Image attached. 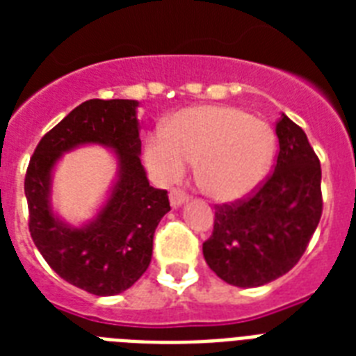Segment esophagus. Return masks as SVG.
I'll use <instances>...</instances> for the list:
<instances>
[{"label": "esophagus", "instance_id": "obj_1", "mask_svg": "<svg viewBox=\"0 0 356 356\" xmlns=\"http://www.w3.org/2000/svg\"><path fill=\"white\" fill-rule=\"evenodd\" d=\"M186 200H188V195H186V192H183V190L173 188L172 192H170V203H172L173 207H181Z\"/></svg>", "mask_w": 356, "mask_h": 356}]
</instances>
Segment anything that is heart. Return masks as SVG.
<instances>
[{
    "instance_id": "b5f03b06",
    "label": "heart",
    "mask_w": 356,
    "mask_h": 356,
    "mask_svg": "<svg viewBox=\"0 0 356 356\" xmlns=\"http://www.w3.org/2000/svg\"><path fill=\"white\" fill-rule=\"evenodd\" d=\"M273 155L270 125L229 105L184 108L145 144V162L161 181H177L197 162V183L216 201L251 194L270 173Z\"/></svg>"
}]
</instances>
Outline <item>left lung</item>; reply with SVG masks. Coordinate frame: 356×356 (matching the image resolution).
Returning a JSON list of instances; mask_svg holds the SVG:
<instances>
[{
	"mask_svg": "<svg viewBox=\"0 0 356 356\" xmlns=\"http://www.w3.org/2000/svg\"><path fill=\"white\" fill-rule=\"evenodd\" d=\"M275 170L243 200L216 205L203 257L220 279L262 286L298 264L320 223V159L299 125L282 114Z\"/></svg>",
	"mask_w": 356,
	"mask_h": 356,
	"instance_id": "left-lung-1",
	"label": "left lung"
}]
</instances>
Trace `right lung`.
Here are the masks:
<instances>
[{"label":"right lung","instance_id":"right-lung-1","mask_svg":"<svg viewBox=\"0 0 356 356\" xmlns=\"http://www.w3.org/2000/svg\"><path fill=\"white\" fill-rule=\"evenodd\" d=\"M134 99H88L42 136L25 173L29 233L58 277L94 296H116L138 281L153 253V234L170 211L166 190L149 186L140 162ZM83 143L113 147L120 175L108 205L85 228L52 216L51 170L64 150Z\"/></svg>","mask_w":356,"mask_h":356}]
</instances>
